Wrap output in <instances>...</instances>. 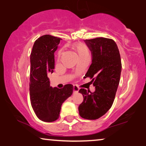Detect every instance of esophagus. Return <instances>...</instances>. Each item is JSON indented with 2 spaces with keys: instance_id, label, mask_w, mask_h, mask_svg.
<instances>
[{
  "instance_id": "esophagus-1",
  "label": "esophagus",
  "mask_w": 146,
  "mask_h": 146,
  "mask_svg": "<svg viewBox=\"0 0 146 146\" xmlns=\"http://www.w3.org/2000/svg\"><path fill=\"white\" fill-rule=\"evenodd\" d=\"M79 90V88H78V86L77 85H74L73 86V92L74 93H77Z\"/></svg>"
}]
</instances>
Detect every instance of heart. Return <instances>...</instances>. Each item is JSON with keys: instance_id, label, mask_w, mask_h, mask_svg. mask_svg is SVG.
<instances>
[{"instance_id": "1", "label": "heart", "mask_w": 146, "mask_h": 146, "mask_svg": "<svg viewBox=\"0 0 146 146\" xmlns=\"http://www.w3.org/2000/svg\"><path fill=\"white\" fill-rule=\"evenodd\" d=\"M73 48L78 57L89 54V52L86 47L84 45H83V44H77V45H74Z\"/></svg>"}]
</instances>
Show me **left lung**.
Masks as SVG:
<instances>
[{
  "label": "left lung",
  "mask_w": 146,
  "mask_h": 146,
  "mask_svg": "<svg viewBox=\"0 0 146 146\" xmlns=\"http://www.w3.org/2000/svg\"><path fill=\"white\" fill-rule=\"evenodd\" d=\"M84 41L92 56L84 78H92L95 92L78 91L84 98L78 112L83 118L97 119L108 112L114 102L121 72V58L116 43L111 39L97 38Z\"/></svg>",
  "instance_id": "obj_1"
}]
</instances>
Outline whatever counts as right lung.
Returning <instances> with one entry per match:
<instances>
[{
    "label": "right lung",
    "mask_w": 146,
    "mask_h": 146,
    "mask_svg": "<svg viewBox=\"0 0 146 146\" xmlns=\"http://www.w3.org/2000/svg\"><path fill=\"white\" fill-rule=\"evenodd\" d=\"M60 38L45 35L38 38L31 54L30 98L32 107L39 119L52 122L59 117L61 106L73 93V86L66 84L62 89L50 86L48 75L54 68V53Z\"/></svg>",
    "instance_id": "obj_1"
}]
</instances>
